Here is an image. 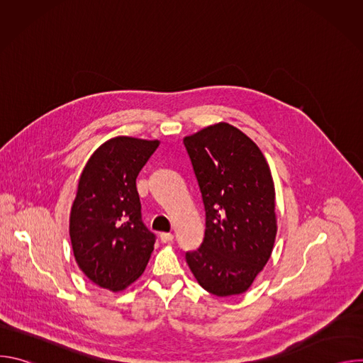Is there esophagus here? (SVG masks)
<instances>
[{
    "label": "esophagus",
    "mask_w": 363,
    "mask_h": 363,
    "mask_svg": "<svg viewBox=\"0 0 363 363\" xmlns=\"http://www.w3.org/2000/svg\"><path fill=\"white\" fill-rule=\"evenodd\" d=\"M174 240V235L171 233H161V241L162 242H171Z\"/></svg>",
    "instance_id": "1"
}]
</instances>
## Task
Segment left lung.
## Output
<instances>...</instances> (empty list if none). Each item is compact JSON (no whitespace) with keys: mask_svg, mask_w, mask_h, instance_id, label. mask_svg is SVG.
<instances>
[{"mask_svg":"<svg viewBox=\"0 0 363 363\" xmlns=\"http://www.w3.org/2000/svg\"><path fill=\"white\" fill-rule=\"evenodd\" d=\"M184 145L205 208V235L185 254L202 289L216 296L241 294L267 264L277 220L269 164L258 146L225 122L185 136Z\"/></svg>","mask_w":363,"mask_h":363,"instance_id":"1","label":"left lung"}]
</instances>
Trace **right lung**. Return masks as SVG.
I'll use <instances>...</instances> for the list:
<instances>
[{"label":"right lung","instance_id":"obj_1","mask_svg":"<svg viewBox=\"0 0 363 363\" xmlns=\"http://www.w3.org/2000/svg\"><path fill=\"white\" fill-rule=\"evenodd\" d=\"M160 140L112 138L87 161L70 213V240L79 269L111 291L138 280L153 251L155 234L140 214L136 178Z\"/></svg>","mask_w":363,"mask_h":363}]
</instances>
